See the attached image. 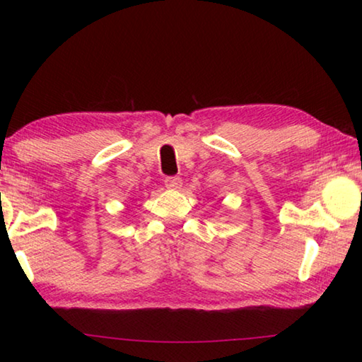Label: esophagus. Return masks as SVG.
<instances>
[{"instance_id": "esophagus-1", "label": "esophagus", "mask_w": 362, "mask_h": 362, "mask_svg": "<svg viewBox=\"0 0 362 362\" xmlns=\"http://www.w3.org/2000/svg\"><path fill=\"white\" fill-rule=\"evenodd\" d=\"M164 185H166L170 189H177V188H180V185H182V179H180V177H177V175L166 177V179H164Z\"/></svg>"}]
</instances>
